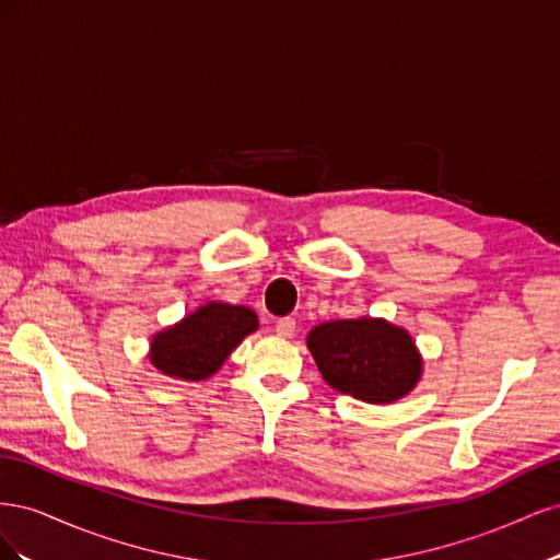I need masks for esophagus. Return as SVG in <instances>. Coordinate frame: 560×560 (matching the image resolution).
<instances>
[{
	"label": "esophagus",
	"instance_id": "esophagus-1",
	"mask_svg": "<svg viewBox=\"0 0 560 560\" xmlns=\"http://www.w3.org/2000/svg\"><path fill=\"white\" fill-rule=\"evenodd\" d=\"M296 331V319L294 317H282L276 322V334L280 338H290Z\"/></svg>",
	"mask_w": 560,
	"mask_h": 560
}]
</instances>
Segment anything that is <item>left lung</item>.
<instances>
[{
	"instance_id": "8db88e82",
	"label": "left lung",
	"mask_w": 560,
	"mask_h": 560,
	"mask_svg": "<svg viewBox=\"0 0 560 560\" xmlns=\"http://www.w3.org/2000/svg\"><path fill=\"white\" fill-rule=\"evenodd\" d=\"M306 343L322 378L366 404H393L422 378L413 336L383 317L322 322Z\"/></svg>"
}]
</instances>
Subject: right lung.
Segmentation results:
<instances>
[{
  "mask_svg": "<svg viewBox=\"0 0 560 560\" xmlns=\"http://www.w3.org/2000/svg\"><path fill=\"white\" fill-rule=\"evenodd\" d=\"M257 329L259 317L252 308L208 301L151 336L149 362L167 378L206 381Z\"/></svg>",
  "mask_w": 560,
  "mask_h": 560,
  "instance_id": "obj_1",
  "label": "right lung"
}]
</instances>
